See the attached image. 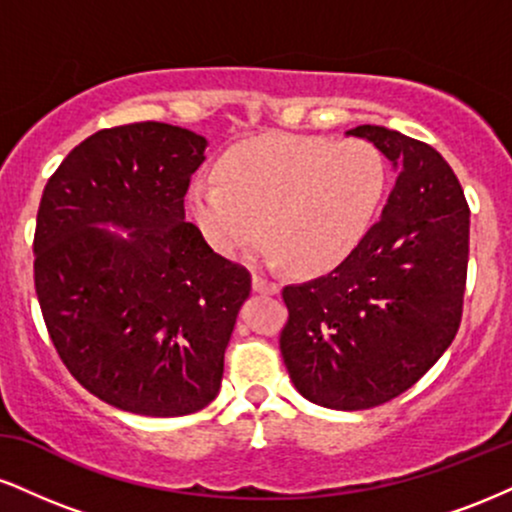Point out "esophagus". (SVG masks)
<instances>
[{
  "instance_id": "34e87169",
  "label": "esophagus",
  "mask_w": 512,
  "mask_h": 512,
  "mask_svg": "<svg viewBox=\"0 0 512 512\" xmlns=\"http://www.w3.org/2000/svg\"><path fill=\"white\" fill-rule=\"evenodd\" d=\"M252 289L260 293H279V284L272 279H264L262 274H252Z\"/></svg>"
}]
</instances>
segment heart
<instances>
[{
	"instance_id": "obj_1",
	"label": "heart",
	"mask_w": 512,
	"mask_h": 512,
	"mask_svg": "<svg viewBox=\"0 0 512 512\" xmlns=\"http://www.w3.org/2000/svg\"><path fill=\"white\" fill-rule=\"evenodd\" d=\"M385 187V158L373 144L262 137L223 158L221 180L192 182L190 204L221 255L236 257L267 233L272 260L322 274L356 248Z\"/></svg>"
}]
</instances>
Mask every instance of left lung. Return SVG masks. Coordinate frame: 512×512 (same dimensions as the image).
Returning <instances> with one entry per match:
<instances>
[{"instance_id":"1","label":"left lung","mask_w":512,"mask_h":512,"mask_svg":"<svg viewBox=\"0 0 512 512\" xmlns=\"http://www.w3.org/2000/svg\"><path fill=\"white\" fill-rule=\"evenodd\" d=\"M349 134L397 168L380 219L330 274L284 286L279 349L296 390L358 411L419 383L455 339L469 260L462 185L431 144L378 125Z\"/></svg>"}]
</instances>
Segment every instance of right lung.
<instances>
[{
  "label": "right lung",
  "instance_id": "add662e5",
  "mask_svg": "<svg viewBox=\"0 0 512 512\" xmlns=\"http://www.w3.org/2000/svg\"><path fill=\"white\" fill-rule=\"evenodd\" d=\"M204 149L207 139L166 122L101 129L69 151L40 199L33 279L52 344L79 385L132 414L207 407L250 296L248 269L185 221Z\"/></svg>",
  "mask_w": 512,
  "mask_h": 512
}]
</instances>
